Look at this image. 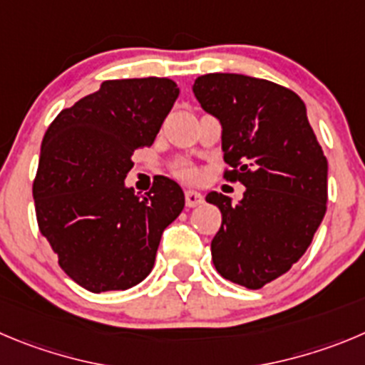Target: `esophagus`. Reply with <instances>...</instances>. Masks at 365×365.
Here are the masks:
<instances>
[{
  "label": "esophagus",
  "instance_id": "obj_1",
  "mask_svg": "<svg viewBox=\"0 0 365 365\" xmlns=\"http://www.w3.org/2000/svg\"><path fill=\"white\" fill-rule=\"evenodd\" d=\"M185 203L187 207H198L203 203V196L200 192H196V190H187Z\"/></svg>",
  "mask_w": 365,
  "mask_h": 365
}]
</instances>
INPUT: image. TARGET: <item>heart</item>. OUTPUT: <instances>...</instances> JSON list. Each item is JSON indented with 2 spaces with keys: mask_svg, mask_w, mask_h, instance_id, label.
<instances>
[{
  "mask_svg": "<svg viewBox=\"0 0 365 365\" xmlns=\"http://www.w3.org/2000/svg\"><path fill=\"white\" fill-rule=\"evenodd\" d=\"M176 176L185 180V182H192V180H196V171H194L192 167H178L176 169Z\"/></svg>",
  "mask_w": 365,
  "mask_h": 365,
  "instance_id": "1",
  "label": "heart"
}]
</instances>
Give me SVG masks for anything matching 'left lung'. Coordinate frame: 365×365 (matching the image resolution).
Returning a JSON list of instances; mask_svg holds the SVG:
<instances>
[{"label":"left lung","mask_w":365,"mask_h":365,"mask_svg":"<svg viewBox=\"0 0 365 365\" xmlns=\"http://www.w3.org/2000/svg\"><path fill=\"white\" fill-rule=\"evenodd\" d=\"M192 91L223 128V178L247 187L236 205L207 194L221 210L212 263L221 277L259 290L308 250L326 214L328 160L295 91L240 73L202 75Z\"/></svg>","instance_id":"obj_1"}]
</instances>
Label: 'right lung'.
Returning <instances> with one entry per match:
<instances>
[{
    "instance_id": "1",
    "label": "right lung",
    "mask_w": 365,
    "mask_h": 365,
    "mask_svg": "<svg viewBox=\"0 0 365 365\" xmlns=\"http://www.w3.org/2000/svg\"><path fill=\"white\" fill-rule=\"evenodd\" d=\"M178 95L171 79L104 81L44 133L32 185L39 232L88 292L144 281L162 232L183 210L175 180L158 176L144 196L124 185L133 153L155 142Z\"/></svg>"
}]
</instances>
